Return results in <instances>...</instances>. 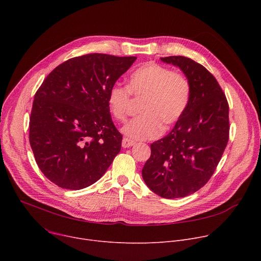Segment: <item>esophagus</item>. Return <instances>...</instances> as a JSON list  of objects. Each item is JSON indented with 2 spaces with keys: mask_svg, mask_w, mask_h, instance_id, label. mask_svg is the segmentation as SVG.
<instances>
[{
  "mask_svg": "<svg viewBox=\"0 0 261 261\" xmlns=\"http://www.w3.org/2000/svg\"><path fill=\"white\" fill-rule=\"evenodd\" d=\"M135 144V142L133 141V140H130V139H128V138H124L123 140H122V146L123 147H131V146H133Z\"/></svg>",
  "mask_w": 261,
  "mask_h": 261,
  "instance_id": "esophagus-1",
  "label": "esophagus"
}]
</instances>
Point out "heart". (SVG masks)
Masks as SVG:
<instances>
[{
  "label": "heart",
  "instance_id": "b5f03b06",
  "mask_svg": "<svg viewBox=\"0 0 261 261\" xmlns=\"http://www.w3.org/2000/svg\"><path fill=\"white\" fill-rule=\"evenodd\" d=\"M130 95L143 98L139 113L129 121L122 133L130 140H147L158 137L173 126L185 114L191 99V84L184 74L147 63L135 69L128 79L127 87L111 86L107 93V108L115 120L123 121L130 105Z\"/></svg>",
  "mask_w": 261,
  "mask_h": 261
}]
</instances>
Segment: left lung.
<instances>
[{"mask_svg": "<svg viewBox=\"0 0 261 261\" xmlns=\"http://www.w3.org/2000/svg\"><path fill=\"white\" fill-rule=\"evenodd\" d=\"M161 61L178 67L189 80L191 99L173 129L151 144L142 177L154 193L173 199L198 191L213 175L228 142L229 107L202 65L181 56Z\"/></svg>", "mask_w": 261, "mask_h": 261, "instance_id": "left-lung-1", "label": "left lung"}]
</instances>
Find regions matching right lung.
I'll return each mask as SVG.
<instances>
[{
  "mask_svg": "<svg viewBox=\"0 0 261 261\" xmlns=\"http://www.w3.org/2000/svg\"><path fill=\"white\" fill-rule=\"evenodd\" d=\"M135 60L104 54L73 58L55 68L36 92L30 144L37 165L59 187H89L120 153L123 137L106 99Z\"/></svg>",
  "mask_w": 261,
  "mask_h": 261,
  "instance_id": "right-lung-1",
  "label": "right lung"
}]
</instances>
